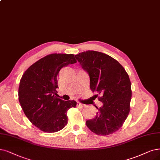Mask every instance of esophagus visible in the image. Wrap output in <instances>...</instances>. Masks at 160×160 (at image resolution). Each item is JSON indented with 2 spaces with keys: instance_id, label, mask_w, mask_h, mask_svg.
Wrapping results in <instances>:
<instances>
[{
  "instance_id": "1",
  "label": "esophagus",
  "mask_w": 160,
  "mask_h": 160,
  "mask_svg": "<svg viewBox=\"0 0 160 160\" xmlns=\"http://www.w3.org/2000/svg\"><path fill=\"white\" fill-rule=\"evenodd\" d=\"M77 106H78V107H80V108H82V107H84V105L80 103V102H77Z\"/></svg>"
}]
</instances>
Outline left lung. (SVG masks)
Returning <instances> with one entry per match:
<instances>
[{"label":"left lung","mask_w":160,"mask_h":160,"mask_svg":"<svg viewBox=\"0 0 160 160\" xmlns=\"http://www.w3.org/2000/svg\"><path fill=\"white\" fill-rule=\"evenodd\" d=\"M75 57L89 74L90 89L98 93L95 98L103 104L96 107V116L86 121L87 127L98 135L117 132L130 112L132 90L128 74L115 58L101 52L87 51Z\"/></svg>","instance_id":"left-lung-1"}]
</instances>
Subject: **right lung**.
Masks as SVG:
<instances>
[{"label": "right lung", "mask_w": 160, "mask_h": 160, "mask_svg": "<svg viewBox=\"0 0 160 160\" xmlns=\"http://www.w3.org/2000/svg\"><path fill=\"white\" fill-rule=\"evenodd\" d=\"M76 62L73 54L52 53L33 63L23 74L19 102L28 119L41 131L56 132L67 125V111L75 108L76 102L58 98L57 78L62 67Z\"/></svg>", "instance_id": "1"}]
</instances>
